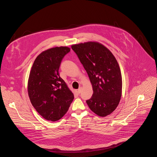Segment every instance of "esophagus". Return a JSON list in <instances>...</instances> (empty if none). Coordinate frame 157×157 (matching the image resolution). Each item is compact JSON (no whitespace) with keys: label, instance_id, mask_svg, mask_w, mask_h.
<instances>
[{"label":"esophagus","instance_id":"obj_1","mask_svg":"<svg viewBox=\"0 0 157 157\" xmlns=\"http://www.w3.org/2000/svg\"><path fill=\"white\" fill-rule=\"evenodd\" d=\"M81 91H82V87H79V89L78 90L77 92H78V94H80V93H81Z\"/></svg>","mask_w":157,"mask_h":157}]
</instances>
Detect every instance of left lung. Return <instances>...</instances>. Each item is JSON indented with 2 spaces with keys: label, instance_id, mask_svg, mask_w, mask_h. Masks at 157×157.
<instances>
[{
  "label": "left lung",
  "instance_id": "obj_1",
  "mask_svg": "<svg viewBox=\"0 0 157 157\" xmlns=\"http://www.w3.org/2000/svg\"><path fill=\"white\" fill-rule=\"evenodd\" d=\"M86 70L93 94L86 101L90 109L105 117L117 108L122 96V79L119 64L106 48L96 42L71 46Z\"/></svg>",
  "mask_w": 157,
  "mask_h": 157
}]
</instances>
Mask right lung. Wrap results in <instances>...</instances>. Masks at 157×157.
<instances>
[{
  "label": "right lung",
  "mask_w": 157,
  "mask_h": 157,
  "mask_svg": "<svg viewBox=\"0 0 157 157\" xmlns=\"http://www.w3.org/2000/svg\"><path fill=\"white\" fill-rule=\"evenodd\" d=\"M67 47H56L41 53L35 59L28 81L33 106L44 119L55 122L69 109L74 95L59 76V69Z\"/></svg>",
  "instance_id": "right-lung-1"
}]
</instances>
